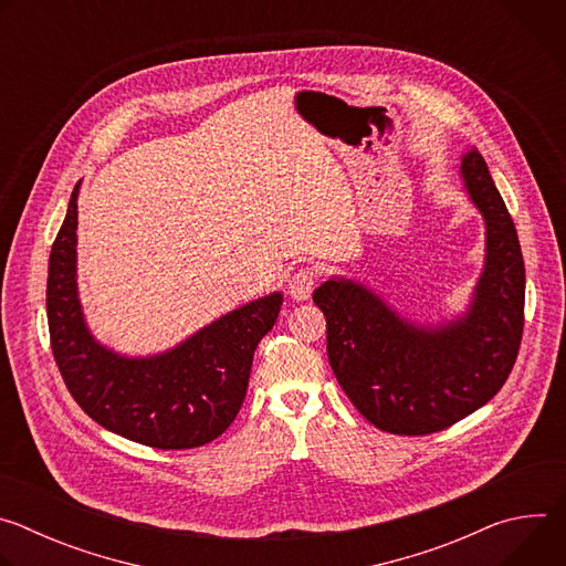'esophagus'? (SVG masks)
Segmentation results:
<instances>
[{"instance_id":"1","label":"esophagus","mask_w":566,"mask_h":566,"mask_svg":"<svg viewBox=\"0 0 566 566\" xmlns=\"http://www.w3.org/2000/svg\"><path fill=\"white\" fill-rule=\"evenodd\" d=\"M315 282H317V277H315L313 269H300L289 280V295L293 300H308L315 289Z\"/></svg>"}]
</instances>
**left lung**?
I'll return each instance as SVG.
<instances>
[{"label": "left lung", "instance_id": "left-lung-1", "mask_svg": "<svg viewBox=\"0 0 566 566\" xmlns=\"http://www.w3.org/2000/svg\"><path fill=\"white\" fill-rule=\"evenodd\" d=\"M459 175L486 221V262L461 317L412 325L345 277L313 293L327 317L329 365L356 410L382 432L421 437L454 426L502 389L520 352L526 275L515 223L476 149L463 154Z\"/></svg>", "mask_w": 566, "mask_h": 566}]
</instances>
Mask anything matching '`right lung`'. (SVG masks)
I'll list each match as a JSON object with an SVG mask.
<instances>
[{
  "label": "right lung",
  "instance_id": "obj_1",
  "mask_svg": "<svg viewBox=\"0 0 566 566\" xmlns=\"http://www.w3.org/2000/svg\"><path fill=\"white\" fill-rule=\"evenodd\" d=\"M77 192L80 184L53 241L46 282L51 349L66 389L98 426L129 441L158 450L210 443L247 398L253 354L275 325L282 293L221 315L164 354L120 356L92 336L77 300Z\"/></svg>",
  "mask_w": 566,
  "mask_h": 566
}]
</instances>
